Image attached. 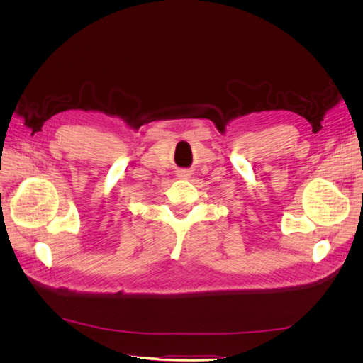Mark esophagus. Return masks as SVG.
Masks as SVG:
<instances>
[{
	"mask_svg": "<svg viewBox=\"0 0 363 363\" xmlns=\"http://www.w3.org/2000/svg\"><path fill=\"white\" fill-rule=\"evenodd\" d=\"M177 177H179V179H189V177H191V171H188V169H180V171L177 172Z\"/></svg>",
	"mask_w": 363,
	"mask_h": 363,
	"instance_id": "34e87169",
	"label": "esophagus"
}]
</instances>
